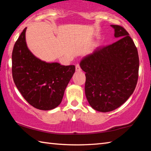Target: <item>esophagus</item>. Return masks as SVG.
Returning a JSON list of instances; mask_svg holds the SVG:
<instances>
[{
	"mask_svg": "<svg viewBox=\"0 0 151 151\" xmlns=\"http://www.w3.org/2000/svg\"><path fill=\"white\" fill-rule=\"evenodd\" d=\"M76 70L77 71V72H79V71L81 70V66H80V65H79V64H77V65H76Z\"/></svg>",
	"mask_w": 151,
	"mask_h": 151,
	"instance_id": "34e87169",
	"label": "esophagus"
}]
</instances>
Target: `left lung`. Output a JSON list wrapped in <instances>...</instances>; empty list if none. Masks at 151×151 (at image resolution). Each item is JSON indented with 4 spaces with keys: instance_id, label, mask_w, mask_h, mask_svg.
Instances as JSON below:
<instances>
[{
    "instance_id": "8db88e82",
    "label": "left lung",
    "mask_w": 151,
    "mask_h": 151,
    "mask_svg": "<svg viewBox=\"0 0 151 151\" xmlns=\"http://www.w3.org/2000/svg\"><path fill=\"white\" fill-rule=\"evenodd\" d=\"M119 40L97 48L81 60L86 76L85 95L91 107L106 112L127 101L136 87L139 58L137 48L123 27L112 24Z\"/></svg>"
}]
</instances>
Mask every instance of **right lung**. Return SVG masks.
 I'll use <instances>...</instances> for the list:
<instances>
[{"label": "right lung", "instance_id": "right-lung-1", "mask_svg": "<svg viewBox=\"0 0 151 151\" xmlns=\"http://www.w3.org/2000/svg\"><path fill=\"white\" fill-rule=\"evenodd\" d=\"M21 32L12 54V78L25 100L35 108L48 111L57 107L75 72V65L46 63L28 48L25 33Z\"/></svg>", "mask_w": 151, "mask_h": 151}]
</instances>
